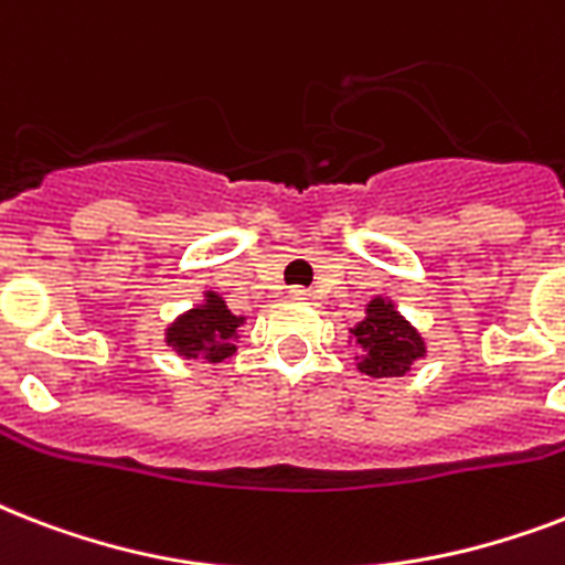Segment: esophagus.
Returning a JSON list of instances; mask_svg holds the SVG:
<instances>
[{
  "label": "esophagus",
  "mask_w": 565,
  "mask_h": 565,
  "mask_svg": "<svg viewBox=\"0 0 565 565\" xmlns=\"http://www.w3.org/2000/svg\"><path fill=\"white\" fill-rule=\"evenodd\" d=\"M290 296H292V299H299V301H310V299H313V290H308V287H292Z\"/></svg>",
  "instance_id": "esophagus-1"
}]
</instances>
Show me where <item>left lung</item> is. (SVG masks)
I'll return each mask as SVG.
<instances>
[{"label": "left lung", "instance_id": "obj_1", "mask_svg": "<svg viewBox=\"0 0 565 565\" xmlns=\"http://www.w3.org/2000/svg\"><path fill=\"white\" fill-rule=\"evenodd\" d=\"M361 345L358 370L372 377H402L411 363L425 358V340L407 319L393 308V301L372 299L366 319L352 328Z\"/></svg>", "mask_w": 565, "mask_h": 565}]
</instances>
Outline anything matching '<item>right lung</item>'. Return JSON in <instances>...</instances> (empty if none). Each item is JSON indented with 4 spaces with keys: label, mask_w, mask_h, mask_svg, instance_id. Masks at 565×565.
Segmentation results:
<instances>
[{
    "label": "right lung",
    "mask_w": 565,
    "mask_h": 565,
    "mask_svg": "<svg viewBox=\"0 0 565 565\" xmlns=\"http://www.w3.org/2000/svg\"><path fill=\"white\" fill-rule=\"evenodd\" d=\"M243 326V317H234L216 292H207L204 305L193 308L167 328V343L181 358H202L207 363H220L234 354V337Z\"/></svg>",
    "instance_id": "obj_1"
}]
</instances>
